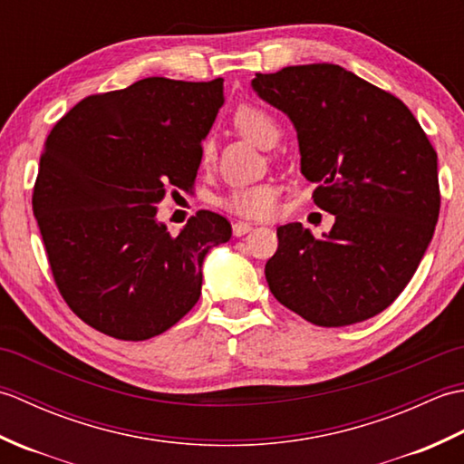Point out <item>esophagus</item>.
Wrapping results in <instances>:
<instances>
[{"instance_id": "obj_1", "label": "esophagus", "mask_w": 464, "mask_h": 464, "mask_svg": "<svg viewBox=\"0 0 464 464\" xmlns=\"http://www.w3.org/2000/svg\"><path fill=\"white\" fill-rule=\"evenodd\" d=\"M251 229H253V227H251V223H247V221H237V223H233V235H235V237H241V235L249 233Z\"/></svg>"}]
</instances>
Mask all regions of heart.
Masks as SVG:
<instances>
[{
	"mask_svg": "<svg viewBox=\"0 0 464 464\" xmlns=\"http://www.w3.org/2000/svg\"><path fill=\"white\" fill-rule=\"evenodd\" d=\"M233 125L241 135L247 137L255 145L263 147V150H271L281 137L277 120L265 107L255 103H241L233 111ZM211 157L213 143L211 140H205L201 145V161H211ZM219 205L235 215L265 219V217H271L275 207H277V187L271 183L235 187V189L221 197Z\"/></svg>",
	"mask_w": 464,
	"mask_h": 464,
	"instance_id": "heart-1",
	"label": "heart"
}]
</instances>
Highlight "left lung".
<instances>
[{
    "instance_id": "obj_1",
    "label": "left lung",
    "mask_w": 464,
    "mask_h": 464,
    "mask_svg": "<svg viewBox=\"0 0 464 464\" xmlns=\"http://www.w3.org/2000/svg\"><path fill=\"white\" fill-rule=\"evenodd\" d=\"M251 85L289 115L313 201L334 215L321 239L301 223L279 227L265 265L271 293L319 327L374 317L407 287L435 233L437 151L399 97L341 65L283 67Z\"/></svg>"
}]
</instances>
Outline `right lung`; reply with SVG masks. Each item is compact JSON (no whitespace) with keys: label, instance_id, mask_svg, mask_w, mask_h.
I'll list each match as a JSON object with an SVG mask.
<instances>
[{"label":"right lung","instance_id":"1","mask_svg":"<svg viewBox=\"0 0 464 464\" xmlns=\"http://www.w3.org/2000/svg\"><path fill=\"white\" fill-rule=\"evenodd\" d=\"M221 105V77H147L85 97L47 135L34 215L57 289L90 327L145 341L199 301L205 255L231 223L199 211L173 237L155 215L171 187H193Z\"/></svg>","mask_w":464,"mask_h":464}]
</instances>
